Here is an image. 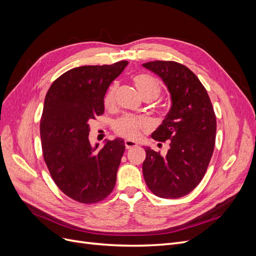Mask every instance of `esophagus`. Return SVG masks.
<instances>
[{"instance_id":"1","label":"esophagus","mask_w":256,"mask_h":256,"mask_svg":"<svg viewBox=\"0 0 256 256\" xmlns=\"http://www.w3.org/2000/svg\"><path fill=\"white\" fill-rule=\"evenodd\" d=\"M136 145H138V144H136V142H134V141H130V140H126V141H125V146H126L127 150L134 148V147H136Z\"/></svg>"}]
</instances>
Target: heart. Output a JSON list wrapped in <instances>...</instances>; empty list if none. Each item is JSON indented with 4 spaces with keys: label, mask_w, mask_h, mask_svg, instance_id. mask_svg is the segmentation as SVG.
<instances>
[{
    "label": "heart",
    "mask_w": 256,
    "mask_h": 256,
    "mask_svg": "<svg viewBox=\"0 0 256 256\" xmlns=\"http://www.w3.org/2000/svg\"><path fill=\"white\" fill-rule=\"evenodd\" d=\"M134 82L140 92L141 96L145 98L154 99L159 96L161 92V85L157 79H154L152 76L147 74H138L134 76ZM115 94H116V84H112L110 88L108 90L106 94L104 99V104L106 108L113 106L115 102ZM147 122L143 118H138L136 115H122V118L116 120L114 122V131L115 134L128 138V140H136L140 136L143 130L147 128Z\"/></svg>",
    "instance_id": "heart-1"
}]
</instances>
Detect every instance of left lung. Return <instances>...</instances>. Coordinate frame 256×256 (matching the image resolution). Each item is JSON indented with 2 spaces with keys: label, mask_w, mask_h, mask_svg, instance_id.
Returning a JSON list of instances; mask_svg holds the SVG:
<instances>
[{
  "label": "left lung",
  "mask_w": 256,
  "mask_h": 256,
  "mask_svg": "<svg viewBox=\"0 0 256 256\" xmlns=\"http://www.w3.org/2000/svg\"><path fill=\"white\" fill-rule=\"evenodd\" d=\"M164 80L172 106L152 138L168 142L166 156L146 147L143 175L154 196L178 198L187 196L203 180L210 162L216 120L204 85L188 67L173 60L143 64Z\"/></svg>",
  "instance_id": "obj_1"
}]
</instances>
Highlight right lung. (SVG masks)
<instances>
[{
	"label": "right lung",
	"instance_id": "add662e5",
	"mask_svg": "<svg viewBox=\"0 0 256 256\" xmlns=\"http://www.w3.org/2000/svg\"><path fill=\"white\" fill-rule=\"evenodd\" d=\"M128 65L81 66L54 81L46 95L40 120L42 156L52 180L68 198L94 204L111 194L125 152L122 138L92 147L90 122L104 114L109 85Z\"/></svg>",
	"mask_w": 256,
	"mask_h": 256
}]
</instances>
